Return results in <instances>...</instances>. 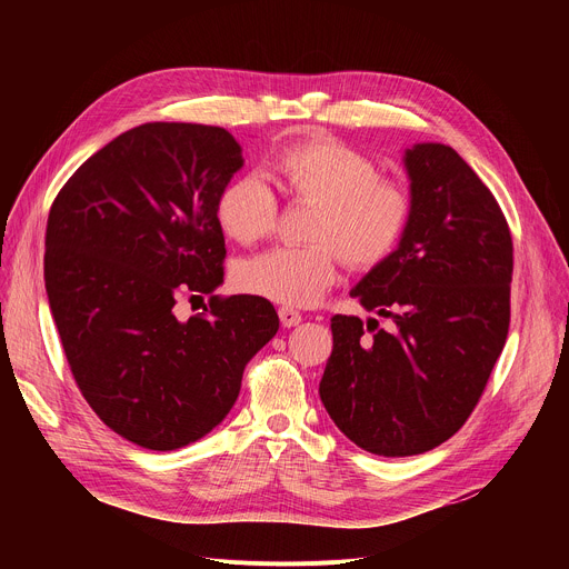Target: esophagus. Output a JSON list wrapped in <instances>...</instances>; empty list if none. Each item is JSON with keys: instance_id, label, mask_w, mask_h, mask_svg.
I'll return each mask as SVG.
<instances>
[{"instance_id": "obj_1", "label": "esophagus", "mask_w": 569, "mask_h": 569, "mask_svg": "<svg viewBox=\"0 0 569 569\" xmlns=\"http://www.w3.org/2000/svg\"><path fill=\"white\" fill-rule=\"evenodd\" d=\"M279 318H281V325L283 327H297L302 322V313L297 309H290V307H281L279 309Z\"/></svg>"}]
</instances>
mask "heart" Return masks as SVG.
<instances>
[{
	"mask_svg": "<svg viewBox=\"0 0 569 569\" xmlns=\"http://www.w3.org/2000/svg\"><path fill=\"white\" fill-rule=\"evenodd\" d=\"M283 191L316 204L307 247H277L247 258L234 283L256 297L286 307H311L339 277L341 260L371 269L390 258L410 223L408 189L365 154L335 142L307 140L286 147L274 161ZM214 214L221 230L239 244L269 237L279 221L274 191L260 174H239L219 191Z\"/></svg>",
	"mask_w": 569,
	"mask_h": 569,
	"instance_id": "b5f03b06",
	"label": "heart"
}]
</instances>
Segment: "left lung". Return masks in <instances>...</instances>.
Returning <instances> with one entry per match:
<instances>
[{
  "label": "left lung",
  "instance_id": "obj_1",
  "mask_svg": "<svg viewBox=\"0 0 569 569\" xmlns=\"http://www.w3.org/2000/svg\"><path fill=\"white\" fill-rule=\"evenodd\" d=\"M403 166L410 223L395 253L350 290L387 327L335 316L320 380L335 425L378 457L422 455L452 438L510 330L512 234L493 193L440 142L412 144Z\"/></svg>",
  "mask_w": 569,
  "mask_h": 569
}]
</instances>
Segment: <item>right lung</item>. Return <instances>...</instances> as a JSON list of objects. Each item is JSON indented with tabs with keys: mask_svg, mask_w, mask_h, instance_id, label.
<instances>
[{
	"mask_svg": "<svg viewBox=\"0 0 569 569\" xmlns=\"http://www.w3.org/2000/svg\"><path fill=\"white\" fill-rule=\"evenodd\" d=\"M244 166L221 127L149 122L110 140L57 193L46 292L84 401L114 433L168 452L237 401L251 357L279 330L264 297H219V191ZM210 295L179 321L173 307Z\"/></svg>",
	"mask_w": 569,
	"mask_h": 569,
	"instance_id": "1",
	"label": "right lung"
}]
</instances>
